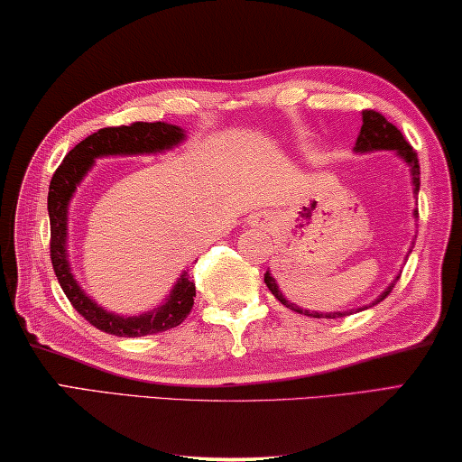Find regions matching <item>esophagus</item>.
<instances>
[{"mask_svg":"<svg viewBox=\"0 0 462 462\" xmlns=\"http://www.w3.org/2000/svg\"><path fill=\"white\" fill-rule=\"evenodd\" d=\"M252 223H254L255 226H270V225H272V217L266 215V213H258V215H254Z\"/></svg>","mask_w":462,"mask_h":462,"instance_id":"esophagus-1","label":"esophagus"}]
</instances>
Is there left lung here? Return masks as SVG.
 I'll use <instances>...</instances> for the list:
<instances>
[{
  "instance_id": "left-lung-1",
  "label": "left lung",
  "mask_w": 462,
  "mask_h": 462,
  "mask_svg": "<svg viewBox=\"0 0 462 462\" xmlns=\"http://www.w3.org/2000/svg\"><path fill=\"white\" fill-rule=\"evenodd\" d=\"M356 153H373V151H393L399 160H402L407 168H410L411 173V186H413V196H418L420 192V162H418V153L411 149L410 143L403 139L402 131H399L397 126H393L387 118L379 112L374 110H365L362 112V128H360V134L356 139V147H354ZM413 217L418 218V210L413 208ZM411 254V249H410ZM399 281V274L395 276V281H393L387 289H384L379 297H376L370 305H365L360 309H350V311H334V313H319V311H307V309H300L299 305H294L289 299L284 297L278 289V284L274 281V276L270 274V270H266V274H263V282L270 289V292L274 294V297L282 302L284 307H289L291 311L294 313H302V315H309V317H315V319H336V317H346L354 311H362V309H368V307H374L376 302H381L383 299H387V294L393 291V286Z\"/></svg>"
}]
</instances>
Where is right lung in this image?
Segmentation results:
<instances>
[{
    "mask_svg": "<svg viewBox=\"0 0 462 462\" xmlns=\"http://www.w3.org/2000/svg\"><path fill=\"white\" fill-rule=\"evenodd\" d=\"M186 139L184 128L168 123H134L131 126H110L89 134L78 143L63 163L59 165L49 186V218H51V260L60 289L83 319L106 334L120 337H141L171 329L186 319L192 311L196 289L188 281L184 270L171 286L162 305L141 315H116L88 297L79 282L75 281L69 258H67V221H69V204L78 192L81 180L94 168L96 160L110 155H151L163 153L178 147Z\"/></svg>",
    "mask_w": 462,
    "mask_h": 462,
    "instance_id": "right-lung-1",
    "label": "right lung"
}]
</instances>
